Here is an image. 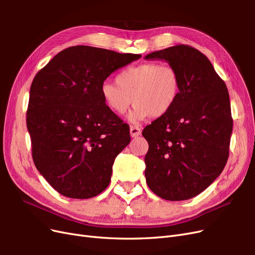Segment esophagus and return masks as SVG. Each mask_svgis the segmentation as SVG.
<instances>
[{
	"label": "esophagus",
	"mask_w": 255,
	"mask_h": 255,
	"mask_svg": "<svg viewBox=\"0 0 255 255\" xmlns=\"http://www.w3.org/2000/svg\"><path fill=\"white\" fill-rule=\"evenodd\" d=\"M129 134L132 137H137V136H139L141 134V129L138 127L132 126L129 128Z\"/></svg>",
	"instance_id": "1"
}]
</instances>
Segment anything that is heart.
I'll use <instances>...</instances> for the list:
<instances>
[{
  "label": "heart",
  "mask_w": 255,
  "mask_h": 255,
  "mask_svg": "<svg viewBox=\"0 0 255 255\" xmlns=\"http://www.w3.org/2000/svg\"><path fill=\"white\" fill-rule=\"evenodd\" d=\"M116 83L104 82L100 88L105 106L122 116L134 102L128 120L138 123L151 116L161 118L172 110L181 91V79L175 69L158 63L129 66L116 76Z\"/></svg>",
  "instance_id": "b5f03b06"
}]
</instances>
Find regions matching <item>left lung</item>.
Wrapping results in <instances>:
<instances>
[{
	"mask_svg": "<svg viewBox=\"0 0 255 255\" xmlns=\"http://www.w3.org/2000/svg\"><path fill=\"white\" fill-rule=\"evenodd\" d=\"M144 59L167 61L181 79L172 110L142 132L149 143L146 184L169 201L194 198L227 164L233 129L228 88L204 54L189 45L152 52Z\"/></svg>",
	"mask_w": 255,
	"mask_h": 255,
	"instance_id": "obj_1",
	"label": "left lung"
}]
</instances>
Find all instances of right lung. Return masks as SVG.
Here are the masks:
<instances>
[{
  "label": "right lung",
  "mask_w": 255,
  "mask_h": 255,
  "mask_svg": "<svg viewBox=\"0 0 255 255\" xmlns=\"http://www.w3.org/2000/svg\"><path fill=\"white\" fill-rule=\"evenodd\" d=\"M141 55L76 45L54 56L29 90L26 126L37 170L65 197L89 199L109 186L129 128L105 106L100 88Z\"/></svg>",
  "instance_id": "right-lung-1"
}]
</instances>
